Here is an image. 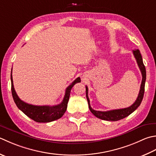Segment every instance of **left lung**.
<instances>
[{
	"instance_id": "1",
	"label": "left lung",
	"mask_w": 156,
	"mask_h": 156,
	"mask_svg": "<svg viewBox=\"0 0 156 156\" xmlns=\"http://www.w3.org/2000/svg\"><path fill=\"white\" fill-rule=\"evenodd\" d=\"M133 53L134 56H135V59L136 60L137 64L138 66L141 70V74H142V82L141 84V87H140V90L138 97L136 99L135 102L133 104L126 108L123 109H113V110L110 111H107V112H101V111H96L90 107V100L88 99V87L86 86V96L87 99V101L88 103V108L90 109V111L92 112V114L98 118L99 119H101L103 120H108V121H118L120 120L121 119H123L124 118L127 117L128 115H129L130 114L135 111L137 109V108L141 105V103L143 98V95H144L145 92V84L146 80V69L145 67L143 64L142 56L141 55V53L139 49H136L133 51Z\"/></svg>"
}]
</instances>
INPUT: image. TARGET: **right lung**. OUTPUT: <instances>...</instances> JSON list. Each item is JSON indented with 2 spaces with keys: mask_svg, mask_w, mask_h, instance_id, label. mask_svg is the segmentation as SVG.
Here are the masks:
<instances>
[{
  "mask_svg": "<svg viewBox=\"0 0 156 156\" xmlns=\"http://www.w3.org/2000/svg\"><path fill=\"white\" fill-rule=\"evenodd\" d=\"M11 93L12 96L15 104L17 106L21 112H23L27 117L31 118L36 122H50L58 120L63 116L68 107V103L69 98L70 92L72 88L74 86L75 84L78 82H80V78H77L72 83L67 87L66 90L65 96L63 97L62 102L60 104L53 106L49 105H34L28 104L26 102L21 101L15 92L13 77H12V69L11 74Z\"/></svg>",
  "mask_w": 156,
  "mask_h": 156,
  "instance_id": "right-lung-1",
  "label": "right lung"
}]
</instances>
